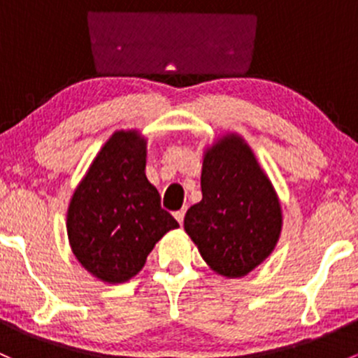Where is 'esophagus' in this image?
<instances>
[{
  "mask_svg": "<svg viewBox=\"0 0 358 358\" xmlns=\"http://www.w3.org/2000/svg\"><path fill=\"white\" fill-rule=\"evenodd\" d=\"M175 218L180 225H183V218H185V209H180V211L175 213Z\"/></svg>",
  "mask_w": 358,
  "mask_h": 358,
  "instance_id": "1",
  "label": "esophagus"
}]
</instances>
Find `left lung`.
<instances>
[{
  "label": "left lung",
  "mask_w": 358,
  "mask_h": 358,
  "mask_svg": "<svg viewBox=\"0 0 358 358\" xmlns=\"http://www.w3.org/2000/svg\"><path fill=\"white\" fill-rule=\"evenodd\" d=\"M202 201L190 206L183 229L209 268L239 279L273 252L282 232L279 196L239 133H223L204 149Z\"/></svg>",
  "instance_id": "left-lung-1"
}]
</instances>
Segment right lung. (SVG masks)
I'll return each mask as SVG.
<instances>
[{
	"instance_id": "1",
	"label": "right lung",
	"mask_w": 358,
	"mask_h": 358,
	"mask_svg": "<svg viewBox=\"0 0 358 358\" xmlns=\"http://www.w3.org/2000/svg\"><path fill=\"white\" fill-rule=\"evenodd\" d=\"M147 138L117 129L90 164L67 208V237L76 259L95 279L122 284L178 222L161 208L147 180Z\"/></svg>"
}]
</instances>
